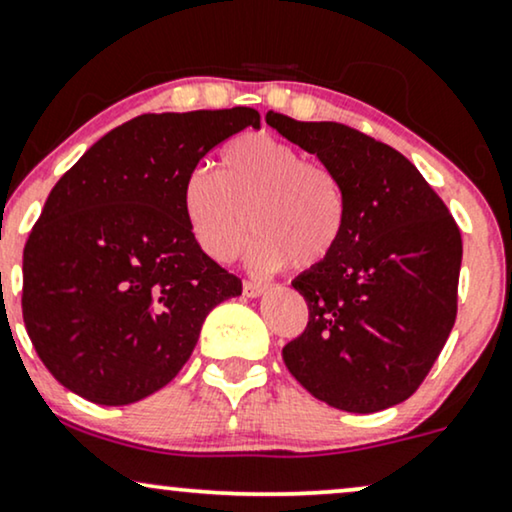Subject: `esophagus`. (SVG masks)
<instances>
[{"label": "esophagus", "mask_w": 512, "mask_h": 512, "mask_svg": "<svg viewBox=\"0 0 512 512\" xmlns=\"http://www.w3.org/2000/svg\"><path fill=\"white\" fill-rule=\"evenodd\" d=\"M264 290H267V283H260V281H245L243 283L245 297H260Z\"/></svg>", "instance_id": "obj_1"}]
</instances>
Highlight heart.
<instances>
[{"mask_svg": "<svg viewBox=\"0 0 512 512\" xmlns=\"http://www.w3.org/2000/svg\"><path fill=\"white\" fill-rule=\"evenodd\" d=\"M181 208L200 250L215 262L234 260L252 226L250 262L257 269L319 267L338 250L347 224L338 174L269 134L224 144L217 172L191 170Z\"/></svg>", "mask_w": 512, "mask_h": 512, "instance_id": "b5f03b06", "label": "heart"}]
</instances>
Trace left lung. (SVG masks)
I'll use <instances>...</instances> for the list:
<instances>
[{
	"label": "left lung",
	"instance_id": "left-lung-1",
	"mask_svg": "<svg viewBox=\"0 0 512 512\" xmlns=\"http://www.w3.org/2000/svg\"><path fill=\"white\" fill-rule=\"evenodd\" d=\"M267 125L338 174L347 224L338 250L293 288L309 307L283 361L304 390L349 413H375L418 390L458 309L463 241L444 200L392 146L340 122Z\"/></svg>",
	"mask_w": 512,
	"mask_h": 512
}]
</instances>
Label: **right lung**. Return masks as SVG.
I'll list each match as a JSON object with an SVG mask.
<instances>
[{
	"label": "right lung",
	"instance_id": "1",
	"mask_svg": "<svg viewBox=\"0 0 512 512\" xmlns=\"http://www.w3.org/2000/svg\"><path fill=\"white\" fill-rule=\"evenodd\" d=\"M260 127L255 108L146 113L111 129L51 189L23 250V321L70 392L132 404L181 371L241 278L200 250L181 208L191 170Z\"/></svg>",
	"mask_w": 512,
	"mask_h": 512
}]
</instances>
